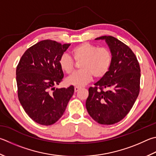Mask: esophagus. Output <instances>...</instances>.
<instances>
[{
    "mask_svg": "<svg viewBox=\"0 0 156 156\" xmlns=\"http://www.w3.org/2000/svg\"><path fill=\"white\" fill-rule=\"evenodd\" d=\"M80 87H74V91H75V92H78V90H80Z\"/></svg>",
    "mask_w": 156,
    "mask_h": 156,
    "instance_id": "1",
    "label": "esophagus"
}]
</instances>
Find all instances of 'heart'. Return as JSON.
Wrapping results in <instances>:
<instances>
[{
  "mask_svg": "<svg viewBox=\"0 0 156 156\" xmlns=\"http://www.w3.org/2000/svg\"><path fill=\"white\" fill-rule=\"evenodd\" d=\"M76 63H80V71L73 73L66 79L69 85L81 87L91 80L93 76L95 78H101L108 72L111 66L112 55L110 50L105 47L98 48L89 43H83L71 51ZM61 69L67 73L73 72L74 62L66 54L62 55L58 60Z\"/></svg>",
  "mask_w": 156,
  "mask_h": 156,
  "instance_id": "1",
  "label": "heart"
}]
</instances>
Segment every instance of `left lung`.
I'll return each instance as SVG.
<instances>
[{
    "mask_svg": "<svg viewBox=\"0 0 156 156\" xmlns=\"http://www.w3.org/2000/svg\"><path fill=\"white\" fill-rule=\"evenodd\" d=\"M112 55L106 74L89 89L86 108L89 115L102 125L122 120L132 109L140 91V68L134 53L112 36H101Z\"/></svg>",
    "mask_w": 156,
    "mask_h": 156,
    "instance_id": "obj_1",
    "label": "left lung"
}]
</instances>
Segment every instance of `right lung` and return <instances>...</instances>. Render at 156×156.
<instances>
[{
    "label": "right lung",
    "mask_w": 156,
    "mask_h": 156,
    "mask_svg": "<svg viewBox=\"0 0 156 156\" xmlns=\"http://www.w3.org/2000/svg\"><path fill=\"white\" fill-rule=\"evenodd\" d=\"M69 46L50 39L41 41L25 51L17 66L20 102L29 117L41 125L56 123L74 92L73 86L54 87L63 80L58 60Z\"/></svg>",
    "instance_id": "right-lung-1"
}]
</instances>
